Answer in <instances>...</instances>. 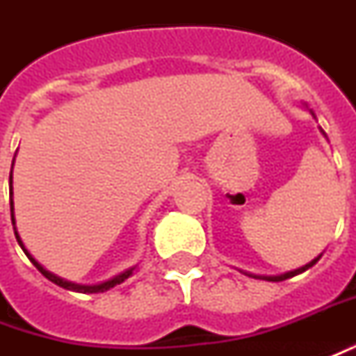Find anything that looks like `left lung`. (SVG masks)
Here are the masks:
<instances>
[{"label":"left lung","mask_w":356,"mask_h":356,"mask_svg":"<svg viewBox=\"0 0 356 356\" xmlns=\"http://www.w3.org/2000/svg\"><path fill=\"white\" fill-rule=\"evenodd\" d=\"M320 260V256L318 258H314L312 262H308L307 266H302V268H299V270H293V272H287L283 273V275H268V277H262V280H268V282H283V280H287V277H293V275H297V273H302L305 270H308L310 266H314ZM252 277H256V275H252Z\"/></svg>","instance_id":"obj_1"}]
</instances>
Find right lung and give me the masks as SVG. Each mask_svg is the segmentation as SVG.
Returning a JSON list of instances; mask_svg holds the SVG:
<instances>
[{
  "mask_svg": "<svg viewBox=\"0 0 356 356\" xmlns=\"http://www.w3.org/2000/svg\"><path fill=\"white\" fill-rule=\"evenodd\" d=\"M9 185H11V221H13L15 225V216H13V168H11V175H9ZM15 237H17V243L21 245V248L24 250V254L29 256V260H31L32 264L38 268V272L44 275V277H48L49 282L56 283V285H59V287H63V289H69V291H76V293H104V291L111 289V287H115V285H119V283H123L133 273V270L135 268H131V270H127V272L119 273V275H115V277H111V280H108V282L100 283V285H79V283H73V282H67V280H61V277H57L56 273L48 272L46 268L42 264H38L34 258H32V254L24 248V245H22L21 237H19V233H17V227H15Z\"/></svg>",
  "mask_w": 356,
  "mask_h": 356,
  "instance_id": "add662e5",
  "label": "right lung"
}]
</instances>
